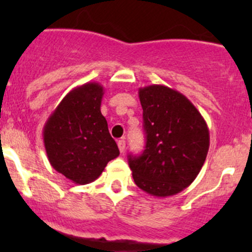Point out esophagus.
<instances>
[{"instance_id": "1", "label": "esophagus", "mask_w": 252, "mask_h": 252, "mask_svg": "<svg viewBox=\"0 0 252 252\" xmlns=\"http://www.w3.org/2000/svg\"><path fill=\"white\" fill-rule=\"evenodd\" d=\"M117 145H118L119 151H121L122 154H123V152L126 151V140H124V139H121V140L117 141Z\"/></svg>"}]
</instances>
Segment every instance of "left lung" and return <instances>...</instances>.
<instances>
[{
	"label": "left lung",
	"instance_id": "8db88e82",
	"mask_svg": "<svg viewBox=\"0 0 252 252\" xmlns=\"http://www.w3.org/2000/svg\"><path fill=\"white\" fill-rule=\"evenodd\" d=\"M146 146L129 155L135 184L156 197L177 195L201 171L210 147V131L191 101L174 89H139Z\"/></svg>",
	"mask_w": 252,
	"mask_h": 252
}]
</instances>
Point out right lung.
<instances>
[{
    "label": "right lung",
    "instance_id": "add662e5",
    "mask_svg": "<svg viewBox=\"0 0 252 252\" xmlns=\"http://www.w3.org/2000/svg\"><path fill=\"white\" fill-rule=\"evenodd\" d=\"M105 89L96 81L70 90L50 114L42 138L51 166L79 185L100 177L119 156L116 141L101 113Z\"/></svg>",
    "mask_w": 252,
    "mask_h": 252
}]
</instances>
